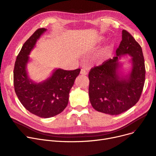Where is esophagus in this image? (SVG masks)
Returning <instances> with one entry per match:
<instances>
[{
	"mask_svg": "<svg viewBox=\"0 0 156 156\" xmlns=\"http://www.w3.org/2000/svg\"><path fill=\"white\" fill-rule=\"evenodd\" d=\"M87 73H88V71H87V69H82L81 71H80V74L82 75H86Z\"/></svg>",
	"mask_w": 156,
	"mask_h": 156,
	"instance_id": "obj_1",
	"label": "esophagus"
}]
</instances>
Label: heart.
Here are the masks:
<instances>
[{
  "instance_id": "obj_1",
  "label": "heart",
  "mask_w": 156,
  "mask_h": 156,
  "mask_svg": "<svg viewBox=\"0 0 156 156\" xmlns=\"http://www.w3.org/2000/svg\"><path fill=\"white\" fill-rule=\"evenodd\" d=\"M111 46H112V44H110V45H108L107 47V49L106 50H108V49H110L111 48Z\"/></svg>"
}]
</instances>
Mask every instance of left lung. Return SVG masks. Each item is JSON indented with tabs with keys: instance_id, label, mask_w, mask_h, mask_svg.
Returning <instances> with one entry per match:
<instances>
[{
	"instance_id": "1",
	"label": "left lung",
	"mask_w": 156,
	"mask_h": 156,
	"mask_svg": "<svg viewBox=\"0 0 156 156\" xmlns=\"http://www.w3.org/2000/svg\"><path fill=\"white\" fill-rule=\"evenodd\" d=\"M116 56L89 73V94L92 106L98 112L111 115L123 113L139 101L145 81V66L140 45L127 31H122V40ZM132 56L133 69L129 77H119L118 57Z\"/></svg>"
}]
</instances>
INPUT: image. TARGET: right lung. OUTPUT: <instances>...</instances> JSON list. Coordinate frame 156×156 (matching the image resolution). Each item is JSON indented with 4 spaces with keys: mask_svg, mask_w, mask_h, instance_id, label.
<instances>
[{
    "mask_svg": "<svg viewBox=\"0 0 156 156\" xmlns=\"http://www.w3.org/2000/svg\"><path fill=\"white\" fill-rule=\"evenodd\" d=\"M46 30L38 29L26 40L16 57L13 71L14 88L19 101L28 111L44 118L53 117L66 108L69 92L81 70L58 69L50 78L38 83L29 78L26 71L28 55Z\"/></svg>",
    "mask_w": 156,
    "mask_h": 156,
    "instance_id": "right-lung-1",
    "label": "right lung"
}]
</instances>
